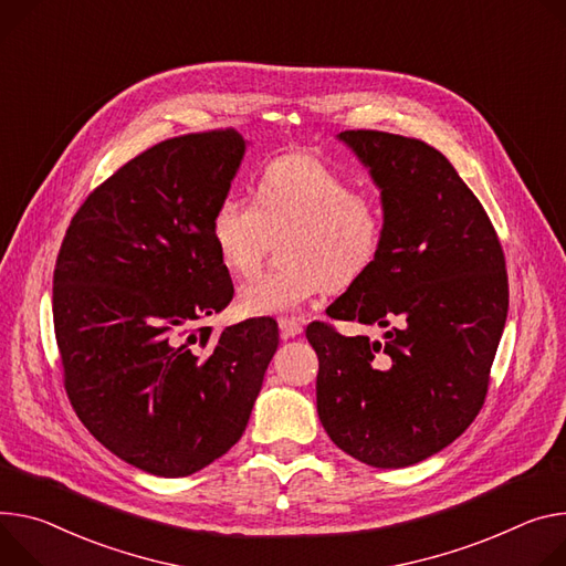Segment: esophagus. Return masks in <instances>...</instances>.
<instances>
[{"instance_id":"obj_1","label":"esophagus","mask_w":566,"mask_h":566,"mask_svg":"<svg viewBox=\"0 0 566 566\" xmlns=\"http://www.w3.org/2000/svg\"><path fill=\"white\" fill-rule=\"evenodd\" d=\"M280 332H282V338H295L302 334V323H297L295 318H280Z\"/></svg>"}]
</instances>
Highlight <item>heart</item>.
Segmentation results:
<instances>
[{"label": "heart", "mask_w": 566, "mask_h": 566, "mask_svg": "<svg viewBox=\"0 0 566 566\" xmlns=\"http://www.w3.org/2000/svg\"><path fill=\"white\" fill-rule=\"evenodd\" d=\"M291 230L280 271L248 277L237 293L245 316L293 314L332 289L361 280L381 252L384 212L373 196L312 156L273 160L256 182V200L230 191L214 208L212 241L230 273L260 266L271 237Z\"/></svg>", "instance_id": "obj_1"}]
</instances>
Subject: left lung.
Returning <instances> with one entry per match:
<instances>
[{"mask_svg":"<svg viewBox=\"0 0 566 566\" xmlns=\"http://www.w3.org/2000/svg\"><path fill=\"white\" fill-rule=\"evenodd\" d=\"M336 137L379 189L384 243L327 316L388 332L370 340L306 327L318 418L352 458L397 470L442 451L479 416L507 316L505 260L483 205L440 150L379 130Z\"/></svg>","mask_w":566,"mask_h":566,"instance_id":"8db88e82","label":"left lung"}]
</instances>
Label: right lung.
Listing matches in <instances>:
<instances>
[{"mask_svg":"<svg viewBox=\"0 0 566 566\" xmlns=\"http://www.w3.org/2000/svg\"><path fill=\"white\" fill-rule=\"evenodd\" d=\"M248 142L174 137L96 187L54 271L65 388L87 431L128 465L189 476L243 436L280 334L273 318L189 327L234 295L212 241Z\"/></svg>","mask_w":566,"mask_h":566,"instance_id":"add662e5","label":"right lung"}]
</instances>
